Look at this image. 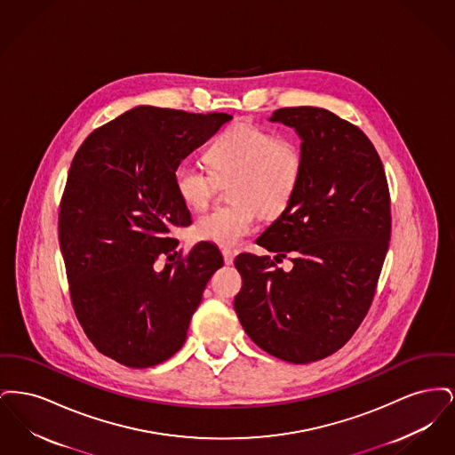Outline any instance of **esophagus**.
<instances>
[{
  "label": "esophagus",
  "instance_id": "34e87169",
  "mask_svg": "<svg viewBox=\"0 0 455 455\" xmlns=\"http://www.w3.org/2000/svg\"><path fill=\"white\" fill-rule=\"evenodd\" d=\"M221 254H223V260H225V264H234V259H235V251H230V249H223L221 251Z\"/></svg>",
  "mask_w": 455,
  "mask_h": 455
}]
</instances>
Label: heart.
Wrapping results in <instances>:
<instances>
[{"label": "heart", "mask_w": 455, "mask_h": 455, "mask_svg": "<svg viewBox=\"0 0 455 455\" xmlns=\"http://www.w3.org/2000/svg\"><path fill=\"white\" fill-rule=\"evenodd\" d=\"M213 173L195 160H182L173 171L177 195L191 208H204L217 189V179L235 177L230 186L234 204L217 206L195 223L199 240L234 247L256 230V208L278 213L290 203L300 182L303 155L286 140L247 121H238L218 136L208 152Z\"/></svg>", "instance_id": "b5f03b06"}]
</instances>
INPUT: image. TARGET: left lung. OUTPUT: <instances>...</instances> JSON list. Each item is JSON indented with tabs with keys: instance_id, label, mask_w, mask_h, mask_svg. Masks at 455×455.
<instances>
[{
	"instance_id": "left-lung-1",
	"label": "left lung",
	"mask_w": 455,
	"mask_h": 455,
	"mask_svg": "<svg viewBox=\"0 0 455 455\" xmlns=\"http://www.w3.org/2000/svg\"><path fill=\"white\" fill-rule=\"evenodd\" d=\"M269 121L299 134L303 169L295 195L256 242L276 261L293 251L294 267L238 254L234 307L258 347L310 363L343 347L367 315L389 249V188L363 131L336 114L286 108Z\"/></svg>"
}]
</instances>
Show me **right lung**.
I'll list each match as a JSON object with an SVG mask.
<instances>
[{"instance_id":"obj_1","label":"right lung","mask_w":455,"mask_h":455,"mask_svg":"<svg viewBox=\"0 0 455 455\" xmlns=\"http://www.w3.org/2000/svg\"><path fill=\"white\" fill-rule=\"evenodd\" d=\"M232 116L140 106L93 131L68 173L60 247L75 314L102 355L130 368L169 360L188 338L206 283L223 266L212 242L177 256L173 228L191 225L175 167Z\"/></svg>"}]
</instances>
